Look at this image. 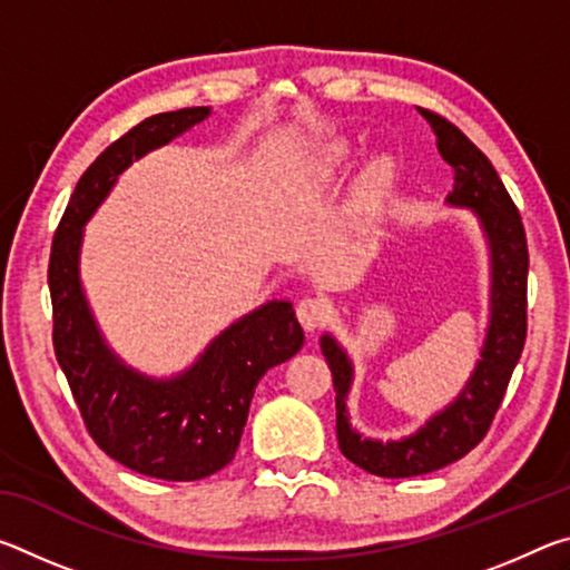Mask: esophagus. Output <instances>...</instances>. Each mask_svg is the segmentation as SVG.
<instances>
[{
	"instance_id": "esophagus-1",
	"label": "esophagus",
	"mask_w": 570,
	"mask_h": 570,
	"mask_svg": "<svg viewBox=\"0 0 570 570\" xmlns=\"http://www.w3.org/2000/svg\"><path fill=\"white\" fill-rule=\"evenodd\" d=\"M296 316L306 332L320 330V326L330 320V306H326L322 298H302L296 306Z\"/></svg>"
}]
</instances>
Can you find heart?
<instances>
[{"instance_id":"b5f03b06","label":"heart","mask_w":570,"mask_h":570,"mask_svg":"<svg viewBox=\"0 0 570 570\" xmlns=\"http://www.w3.org/2000/svg\"><path fill=\"white\" fill-rule=\"evenodd\" d=\"M352 160V146L350 140H332L330 146L320 150V156L314 158L308 166V183L312 186H326L342 176ZM394 176H397V166L390 153H377L364 163L360 176L354 183V196H352V216L356 220H364L377 214L382 198L387 196L392 188Z\"/></svg>"}]
</instances>
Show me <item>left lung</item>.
Wrapping results in <instances>:
<instances>
[{
  "label": "left lung",
  "instance_id": "left-lung-1",
  "mask_svg": "<svg viewBox=\"0 0 570 570\" xmlns=\"http://www.w3.org/2000/svg\"><path fill=\"white\" fill-rule=\"evenodd\" d=\"M438 135V150L452 173L448 206L468 208L478 218L490 254V316L480 360L465 387L450 404L400 440L366 438L352 428L346 397L354 364L332 334H322V354L336 392V440L346 460L380 478H414L450 465L485 438L503 402L510 374L520 360L528 332V244L523 220L503 180L482 153L450 120L420 110Z\"/></svg>",
  "mask_w": 570,
  "mask_h": 570
}]
</instances>
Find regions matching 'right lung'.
<instances>
[{
	"label": "right lung",
	"instance_id": "add662e5",
	"mask_svg": "<svg viewBox=\"0 0 570 570\" xmlns=\"http://www.w3.org/2000/svg\"><path fill=\"white\" fill-rule=\"evenodd\" d=\"M210 108L160 112L105 148L77 180L50 254L52 344L72 397L98 448L140 475L188 482L226 468L244 435L256 384L302 350L292 302H266L210 342L173 377H150L115 354L80 282L85 224L120 173L204 122Z\"/></svg>",
	"mask_w": 570,
	"mask_h": 570
}]
</instances>
